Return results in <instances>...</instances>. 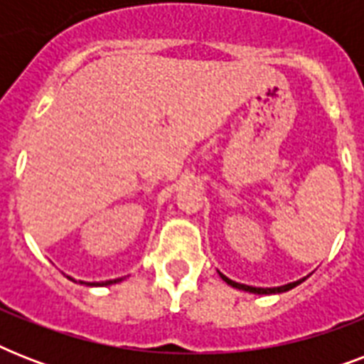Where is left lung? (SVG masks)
<instances>
[{
  "label": "left lung",
  "instance_id": "obj_1",
  "mask_svg": "<svg viewBox=\"0 0 364 364\" xmlns=\"http://www.w3.org/2000/svg\"><path fill=\"white\" fill-rule=\"evenodd\" d=\"M221 277H223V279H225V282L228 283V285H232V287H236V289H242V291H249V293H255V294H276V293H283V291H289V289L296 287L299 283L304 282V279H300V282L289 283V285H283V287L260 289V287H249V285H243V283H236V282H232V279H228L227 276H223V274H221Z\"/></svg>",
  "mask_w": 364,
  "mask_h": 364
}]
</instances>
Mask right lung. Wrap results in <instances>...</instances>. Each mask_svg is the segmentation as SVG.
<instances>
[{
	"mask_svg": "<svg viewBox=\"0 0 364 364\" xmlns=\"http://www.w3.org/2000/svg\"><path fill=\"white\" fill-rule=\"evenodd\" d=\"M121 282V279H109V282H102V283H87V285H111V283Z\"/></svg>",
	"mask_w": 364,
	"mask_h": 364,
	"instance_id": "add662e5",
	"label": "right lung"
}]
</instances>
